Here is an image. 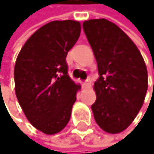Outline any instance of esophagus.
Wrapping results in <instances>:
<instances>
[{
  "label": "esophagus",
  "instance_id": "obj_1",
  "mask_svg": "<svg viewBox=\"0 0 154 154\" xmlns=\"http://www.w3.org/2000/svg\"><path fill=\"white\" fill-rule=\"evenodd\" d=\"M89 84V81H88V79H87V81H85L84 82H82V87H87V85H88Z\"/></svg>",
  "mask_w": 154,
  "mask_h": 154
}]
</instances>
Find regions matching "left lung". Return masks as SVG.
Masks as SVG:
<instances>
[{
	"label": "left lung",
	"instance_id": "1",
	"mask_svg": "<svg viewBox=\"0 0 154 154\" xmlns=\"http://www.w3.org/2000/svg\"><path fill=\"white\" fill-rule=\"evenodd\" d=\"M82 28L100 75L94 85L97 94L91 106L94 119L104 131L122 132L143 104L148 87L144 60L134 43L116 23L95 19L85 21Z\"/></svg>",
	"mask_w": 154,
	"mask_h": 154
}]
</instances>
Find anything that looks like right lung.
I'll return each mask as SVG.
<instances>
[{
  "label": "right lung",
  "mask_w": 154,
  "mask_h": 154,
  "mask_svg": "<svg viewBox=\"0 0 154 154\" xmlns=\"http://www.w3.org/2000/svg\"><path fill=\"white\" fill-rule=\"evenodd\" d=\"M79 35V22H51L29 37L17 57V98L29 122L45 134L60 132L69 122L81 85L67 75L66 57Z\"/></svg>",
  "instance_id": "1"
}]
</instances>
